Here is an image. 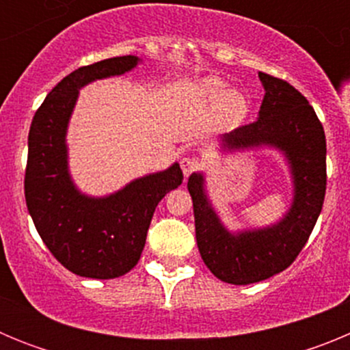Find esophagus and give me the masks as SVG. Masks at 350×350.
<instances>
[{
    "label": "esophagus",
    "instance_id": "obj_1",
    "mask_svg": "<svg viewBox=\"0 0 350 350\" xmlns=\"http://www.w3.org/2000/svg\"><path fill=\"white\" fill-rule=\"evenodd\" d=\"M180 168L185 177H189L191 173L196 172V170L200 168V161H198L196 157H184V159L180 161Z\"/></svg>",
    "mask_w": 350,
    "mask_h": 350
}]
</instances>
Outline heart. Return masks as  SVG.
<instances>
[{
    "label": "heart",
    "mask_w": 350,
    "mask_h": 350,
    "mask_svg": "<svg viewBox=\"0 0 350 350\" xmlns=\"http://www.w3.org/2000/svg\"><path fill=\"white\" fill-rule=\"evenodd\" d=\"M228 83L217 77H206L194 88V94L202 103L219 105V117L226 126H238L243 122L249 112V101L240 91H226Z\"/></svg>",
    "instance_id": "heart-1"
}]
</instances>
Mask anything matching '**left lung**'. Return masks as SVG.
Returning a JSON list of instances; mask_svg holds the SVG:
<instances>
[{
	"label": "left lung",
	"instance_id": "1",
	"mask_svg": "<svg viewBox=\"0 0 350 350\" xmlns=\"http://www.w3.org/2000/svg\"><path fill=\"white\" fill-rule=\"evenodd\" d=\"M265 88L258 120L219 138L224 156L270 148L286 161L293 200L279 221L230 230L212 205L203 172L187 180L193 198L196 242L217 279L234 286L261 282L286 270L305 247L326 193V137L307 98L286 80L259 71Z\"/></svg>",
	"mask_w": 350,
	"mask_h": 350
}]
</instances>
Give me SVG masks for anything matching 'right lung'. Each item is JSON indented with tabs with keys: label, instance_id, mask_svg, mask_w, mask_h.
I'll use <instances>...</instances> for the list:
<instances>
[{
	"label": "right lung",
	"instance_id": "obj_1",
	"mask_svg": "<svg viewBox=\"0 0 350 350\" xmlns=\"http://www.w3.org/2000/svg\"><path fill=\"white\" fill-rule=\"evenodd\" d=\"M138 64V55L110 57L64 77L36 110L27 137L24 193L31 219L54 258L88 279H117L137 267L157 203L184 178L173 163L116 193L91 196L71 177L66 135L80 89Z\"/></svg>",
	"mask_w": 350,
	"mask_h": 350
}]
</instances>
